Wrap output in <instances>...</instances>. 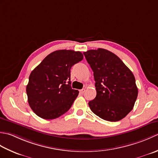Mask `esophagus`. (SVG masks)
I'll use <instances>...</instances> for the list:
<instances>
[{
	"instance_id": "obj_1",
	"label": "esophagus",
	"mask_w": 158,
	"mask_h": 158,
	"mask_svg": "<svg viewBox=\"0 0 158 158\" xmlns=\"http://www.w3.org/2000/svg\"><path fill=\"white\" fill-rule=\"evenodd\" d=\"M85 91H86L85 89H81V90H80V93H81V94H83V93L85 92Z\"/></svg>"
}]
</instances>
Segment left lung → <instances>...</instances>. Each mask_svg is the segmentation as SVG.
Segmentation results:
<instances>
[{
  "instance_id": "1",
  "label": "left lung",
  "mask_w": 158,
  "mask_h": 158,
  "mask_svg": "<svg viewBox=\"0 0 158 158\" xmlns=\"http://www.w3.org/2000/svg\"><path fill=\"white\" fill-rule=\"evenodd\" d=\"M93 72L97 95L89 102L91 111L106 121L123 118L133 109L138 96L131 70L116 54L103 48L83 53Z\"/></svg>"
}]
</instances>
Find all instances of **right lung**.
I'll return each instance as SVG.
<instances>
[{"instance_id": "obj_1", "label": "right lung", "mask_w": 158, "mask_h": 158, "mask_svg": "<svg viewBox=\"0 0 158 158\" xmlns=\"http://www.w3.org/2000/svg\"><path fill=\"white\" fill-rule=\"evenodd\" d=\"M83 59L71 50L50 53L32 71L27 86L28 102L44 119H54L69 110L79 91L71 87L70 69Z\"/></svg>"}]
</instances>
